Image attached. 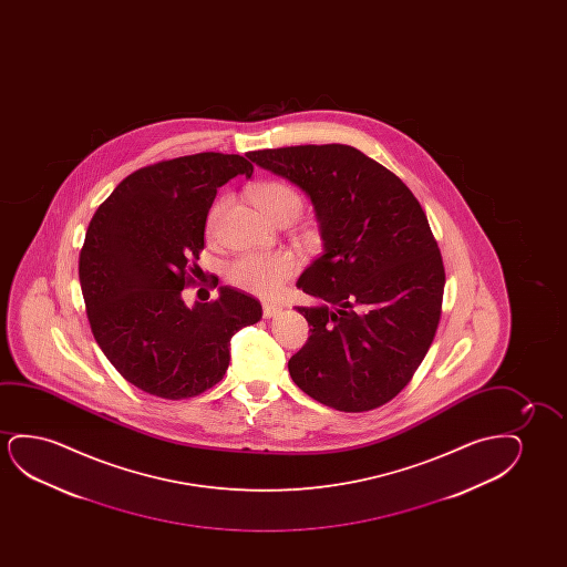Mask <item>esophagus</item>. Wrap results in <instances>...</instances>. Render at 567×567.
Segmentation results:
<instances>
[{
	"instance_id": "obj_1",
	"label": "esophagus",
	"mask_w": 567,
	"mask_h": 567,
	"mask_svg": "<svg viewBox=\"0 0 567 567\" xmlns=\"http://www.w3.org/2000/svg\"><path fill=\"white\" fill-rule=\"evenodd\" d=\"M280 306H277V303H269L264 302V318H275L277 313H280Z\"/></svg>"
}]
</instances>
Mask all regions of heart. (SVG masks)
I'll list each match as a JSON object with an SVG mask.
<instances>
[{
  "label": "heart",
  "instance_id": "heart-1",
  "mask_svg": "<svg viewBox=\"0 0 567 567\" xmlns=\"http://www.w3.org/2000/svg\"><path fill=\"white\" fill-rule=\"evenodd\" d=\"M251 202L259 210L275 223H292L300 217L303 209V197L298 189L288 186L285 182L269 179L261 182L249 189ZM225 209V199L213 203L207 218H205V233L215 238L218 230V220ZM298 271V261L290 251H269V254H241L226 265V280L233 287L246 290L249 295L275 296L285 287L295 272Z\"/></svg>",
  "mask_w": 567,
  "mask_h": 567
}]
</instances>
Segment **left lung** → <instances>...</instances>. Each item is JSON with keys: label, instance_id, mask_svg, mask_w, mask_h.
<instances>
[{"label": "left lung", "instance_id": "8db88e82", "mask_svg": "<svg viewBox=\"0 0 567 567\" xmlns=\"http://www.w3.org/2000/svg\"><path fill=\"white\" fill-rule=\"evenodd\" d=\"M251 163L295 182L318 213L323 254L298 288L310 339L288 360L296 385L341 412L403 391L442 319L445 267L426 213L403 179L349 145L251 151Z\"/></svg>", "mask_w": 567, "mask_h": 567}]
</instances>
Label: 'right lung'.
<instances>
[{
  "label": "right lung",
  "mask_w": 567,
  "mask_h": 567,
  "mask_svg": "<svg viewBox=\"0 0 567 567\" xmlns=\"http://www.w3.org/2000/svg\"><path fill=\"white\" fill-rule=\"evenodd\" d=\"M238 174L251 178L254 164L225 153L148 164L89 223L79 254L89 326L120 375L148 395L179 401L217 385L233 334L261 319V303L236 288L194 308L182 300L195 285L218 187Z\"/></svg>",
  "instance_id": "1"
}]
</instances>
